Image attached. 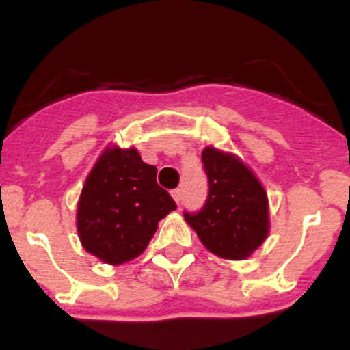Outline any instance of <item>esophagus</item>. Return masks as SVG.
<instances>
[{"label": "esophagus", "instance_id": "obj_1", "mask_svg": "<svg viewBox=\"0 0 350 350\" xmlns=\"http://www.w3.org/2000/svg\"><path fill=\"white\" fill-rule=\"evenodd\" d=\"M171 196L176 204H180V200H183V191H180V189H174V191H171Z\"/></svg>", "mask_w": 350, "mask_h": 350}]
</instances>
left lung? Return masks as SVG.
<instances>
[{"mask_svg": "<svg viewBox=\"0 0 350 350\" xmlns=\"http://www.w3.org/2000/svg\"><path fill=\"white\" fill-rule=\"evenodd\" d=\"M208 198L198 214L184 212L204 247L226 260H247L270 234V207L263 184L232 152L204 148Z\"/></svg>", "mask_w": 350, "mask_h": 350, "instance_id": "obj_1", "label": "left lung"}]
</instances>
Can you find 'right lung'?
Returning <instances> with one entry per match:
<instances>
[{
  "mask_svg": "<svg viewBox=\"0 0 350 350\" xmlns=\"http://www.w3.org/2000/svg\"><path fill=\"white\" fill-rule=\"evenodd\" d=\"M156 174L136 148L108 144L102 151L77 204L79 239L88 253L116 267L146 250L159 220L176 208Z\"/></svg>",
  "mask_w": 350,
  "mask_h": 350,
  "instance_id": "obj_1",
  "label": "right lung"
}]
</instances>
